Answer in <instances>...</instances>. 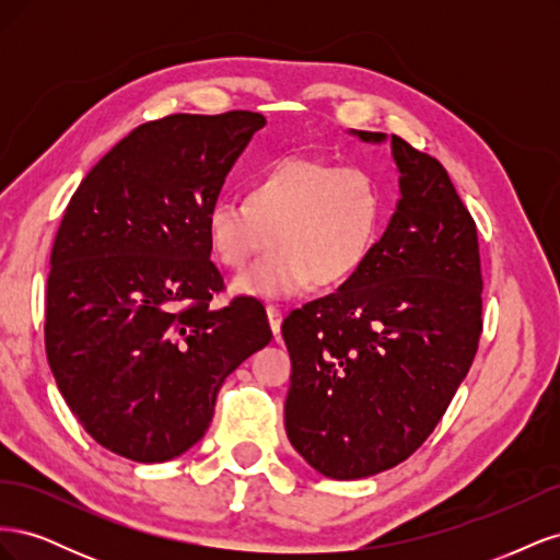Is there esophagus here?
<instances>
[{"mask_svg":"<svg viewBox=\"0 0 560 560\" xmlns=\"http://www.w3.org/2000/svg\"><path fill=\"white\" fill-rule=\"evenodd\" d=\"M266 315H268V325H270V331L273 334H280V325H282V311L278 306H266Z\"/></svg>","mask_w":560,"mask_h":560,"instance_id":"obj_1","label":"esophagus"}]
</instances>
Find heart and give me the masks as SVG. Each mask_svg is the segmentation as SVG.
Segmentation results:
<instances>
[{
  "instance_id": "b5f03b06",
  "label": "heart",
  "mask_w": 560,
  "mask_h": 560,
  "mask_svg": "<svg viewBox=\"0 0 560 560\" xmlns=\"http://www.w3.org/2000/svg\"><path fill=\"white\" fill-rule=\"evenodd\" d=\"M383 222L378 179L360 165L284 156L247 182L245 202L217 198L206 214L214 259L241 270L233 294L287 299L311 284L336 287L364 266Z\"/></svg>"
}]
</instances>
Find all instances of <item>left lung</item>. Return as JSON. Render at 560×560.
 <instances>
[{
    "mask_svg": "<svg viewBox=\"0 0 560 560\" xmlns=\"http://www.w3.org/2000/svg\"><path fill=\"white\" fill-rule=\"evenodd\" d=\"M389 144L401 198L383 238L338 292L282 322L292 360L287 436L338 481L374 477L420 448L481 336L477 224L442 163L397 135Z\"/></svg>",
    "mask_w": 560,
    "mask_h": 560,
    "instance_id": "1",
    "label": "left lung"
}]
</instances>
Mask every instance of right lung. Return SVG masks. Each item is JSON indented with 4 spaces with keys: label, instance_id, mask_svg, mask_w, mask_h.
Segmentation results:
<instances>
[{
    "label": "right lung",
    "instance_id": "right-lung-1",
    "mask_svg": "<svg viewBox=\"0 0 560 560\" xmlns=\"http://www.w3.org/2000/svg\"><path fill=\"white\" fill-rule=\"evenodd\" d=\"M257 112L173 114L135 128L83 177L46 284V358L100 446L165 463L208 432L231 371L270 341L254 299L210 308L224 280L206 214Z\"/></svg>",
    "mask_w": 560,
    "mask_h": 560
}]
</instances>
